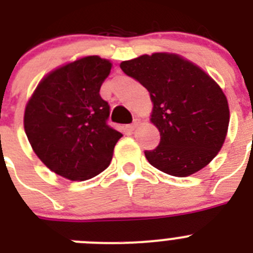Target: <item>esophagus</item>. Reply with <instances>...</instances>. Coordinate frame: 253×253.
I'll list each match as a JSON object with an SVG mask.
<instances>
[{"mask_svg": "<svg viewBox=\"0 0 253 253\" xmlns=\"http://www.w3.org/2000/svg\"><path fill=\"white\" fill-rule=\"evenodd\" d=\"M138 124H139V120H138V119H135V120H134L133 123H131V124H129L128 126H126V128H128V130H129V131H133L134 129L137 128V126H138Z\"/></svg>", "mask_w": 253, "mask_h": 253, "instance_id": "obj_1", "label": "esophagus"}]
</instances>
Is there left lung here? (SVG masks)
Returning <instances> with one entry per match:
<instances>
[{
    "instance_id": "8db88e82",
    "label": "left lung",
    "mask_w": 253,
    "mask_h": 253,
    "mask_svg": "<svg viewBox=\"0 0 253 253\" xmlns=\"http://www.w3.org/2000/svg\"><path fill=\"white\" fill-rule=\"evenodd\" d=\"M120 68L146 87L160 144L144 151L152 166L185 177L204 169L222 148L229 109L222 88L195 64L176 54L154 53L122 62Z\"/></svg>"
}]
</instances>
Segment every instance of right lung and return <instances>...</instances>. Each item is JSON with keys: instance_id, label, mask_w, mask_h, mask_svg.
I'll return each mask as SVG.
<instances>
[{"instance_id": "1", "label": "right lung", "mask_w": 253, "mask_h": 253, "mask_svg": "<svg viewBox=\"0 0 253 253\" xmlns=\"http://www.w3.org/2000/svg\"><path fill=\"white\" fill-rule=\"evenodd\" d=\"M111 63L84 57L49 73L25 109L24 126L38 157L72 181L107 169L123 134L109 125L110 106L100 96Z\"/></svg>"}]
</instances>
